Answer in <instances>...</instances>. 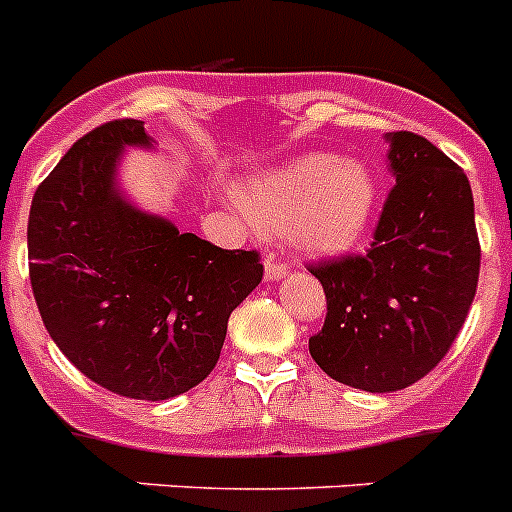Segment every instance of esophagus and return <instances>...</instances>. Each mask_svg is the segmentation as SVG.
<instances>
[{"label":"esophagus","mask_w":512,"mask_h":512,"mask_svg":"<svg viewBox=\"0 0 512 512\" xmlns=\"http://www.w3.org/2000/svg\"><path fill=\"white\" fill-rule=\"evenodd\" d=\"M289 274V269L284 264H277L274 256H266L264 261V279L266 282H277V279H284Z\"/></svg>","instance_id":"esophagus-1"}]
</instances>
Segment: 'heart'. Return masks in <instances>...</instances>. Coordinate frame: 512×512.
Segmentation results:
<instances>
[{
  "mask_svg": "<svg viewBox=\"0 0 512 512\" xmlns=\"http://www.w3.org/2000/svg\"><path fill=\"white\" fill-rule=\"evenodd\" d=\"M241 202L261 230H287L297 251L336 259L354 251L372 228L379 184L359 158L318 151L253 176Z\"/></svg>",
  "mask_w": 512,
  "mask_h": 512,
  "instance_id": "obj_1",
  "label": "heart"
}]
</instances>
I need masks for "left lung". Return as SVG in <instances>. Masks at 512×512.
Masks as SVG:
<instances>
[{
  "instance_id": "left-lung-1",
  "label": "left lung",
  "mask_w": 512,
  "mask_h": 512,
  "mask_svg": "<svg viewBox=\"0 0 512 512\" xmlns=\"http://www.w3.org/2000/svg\"><path fill=\"white\" fill-rule=\"evenodd\" d=\"M395 187L364 256L312 266L328 315L310 356L336 382L405 390L446 356L479 279L467 174L415 133H387Z\"/></svg>"
}]
</instances>
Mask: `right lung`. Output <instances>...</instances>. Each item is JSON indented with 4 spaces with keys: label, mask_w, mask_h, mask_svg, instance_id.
<instances>
[{
    "label": "right lung",
    "mask_w": 512,
    "mask_h": 512,
    "mask_svg": "<svg viewBox=\"0 0 512 512\" xmlns=\"http://www.w3.org/2000/svg\"><path fill=\"white\" fill-rule=\"evenodd\" d=\"M125 148H153L140 120L76 140L27 220L30 284L63 356L133 400L184 395L215 369L228 318L264 277L256 251H225L122 194Z\"/></svg>",
    "instance_id": "obj_1"
}]
</instances>
